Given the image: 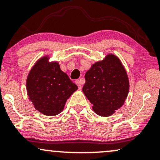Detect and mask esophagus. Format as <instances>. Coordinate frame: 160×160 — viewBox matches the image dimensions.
<instances>
[{
    "instance_id": "1",
    "label": "esophagus",
    "mask_w": 160,
    "mask_h": 160,
    "mask_svg": "<svg viewBox=\"0 0 160 160\" xmlns=\"http://www.w3.org/2000/svg\"><path fill=\"white\" fill-rule=\"evenodd\" d=\"M82 83H84V80H83V79H80V80H76V84H77V85H78V88L80 89L82 88Z\"/></svg>"
}]
</instances>
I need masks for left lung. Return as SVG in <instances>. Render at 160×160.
<instances>
[{"instance_id": "1", "label": "left lung", "mask_w": 160, "mask_h": 160, "mask_svg": "<svg viewBox=\"0 0 160 160\" xmlns=\"http://www.w3.org/2000/svg\"><path fill=\"white\" fill-rule=\"evenodd\" d=\"M82 92L101 117H109L123 105L129 90V81L120 58L108 54L91 66L85 74Z\"/></svg>"}]
</instances>
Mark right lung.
Returning <instances> with one entry per match:
<instances>
[{"label":"right lung","instance_id":"right-lung-1","mask_svg":"<svg viewBox=\"0 0 160 160\" xmlns=\"http://www.w3.org/2000/svg\"><path fill=\"white\" fill-rule=\"evenodd\" d=\"M41 57L29 71L27 94L36 110L46 116H55L63 111L68 98L78 89L60 68L58 62Z\"/></svg>","mask_w":160,"mask_h":160}]
</instances>
